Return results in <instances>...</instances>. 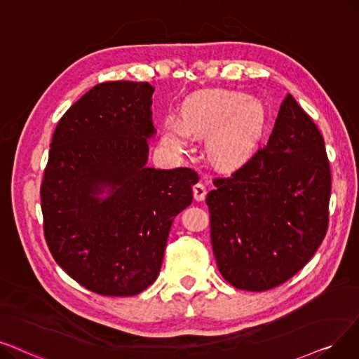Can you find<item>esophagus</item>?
I'll use <instances>...</instances> for the list:
<instances>
[{
	"instance_id": "1",
	"label": "esophagus",
	"mask_w": 359,
	"mask_h": 359,
	"mask_svg": "<svg viewBox=\"0 0 359 359\" xmlns=\"http://www.w3.org/2000/svg\"><path fill=\"white\" fill-rule=\"evenodd\" d=\"M193 194H194V198L197 200V202H202V200H205V197H206V187L202 182L194 184L193 185Z\"/></svg>"
}]
</instances>
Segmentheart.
<instances>
[{
    "instance_id": "1",
    "label": "heart",
    "mask_w": 359,
    "mask_h": 359,
    "mask_svg": "<svg viewBox=\"0 0 359 359\" xmlns=\"http://www.w3.org/2000/svg\"><path fill=\"white\" fill-rule=\"evenodd\" d=\"M262 123L264 107L259 100L229 90L198 91L182 102L181 121H165L162 144L170 151L182 153L189 147L191 134L209 135L212 157L228 166L250 153Z\"/></svg>"
}]
</instances>
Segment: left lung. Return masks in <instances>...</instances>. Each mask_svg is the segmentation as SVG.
Instances as JSON below:
<instances>
[{
  "label": "left lung",
  "instance_id": "1",
  "mask_svg": "<svg viewBox=\"0 0 359 359\" xmlns=\"http://www.w3.org/2000/svg\"><path fill=\"white\" fill-rule=\"evenodd\" d=\"M317 125L289 94L265 144L208 193L210 241L222 277L265 292L292 278L328 226L332 175Z\"/></svg>",
  "mask_w": 359,
  "mask_h": 359
}]
</instances>
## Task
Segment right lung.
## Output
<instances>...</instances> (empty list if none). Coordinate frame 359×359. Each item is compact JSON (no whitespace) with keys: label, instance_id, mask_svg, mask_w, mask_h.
I'll use <instances>...</instances> for the list:
<instances>
[{"label":"right lung","instance_id":"right-lung-1","mask_svg":"<svg viewBox=\"0 0 359 359\" xmlns=\"http://www.w3.org/2000/svg\"><path fill=\"white\" fill-rule=\"evenodd\" d=\"M153 93L149 82L95 85L63 114L50 144L41 184L48 249L103 296H134L154 283L170 225L198 181L189 168L146 166Z\"/></svg>","mask_w":359,"mask_h":359}]
</instances>
